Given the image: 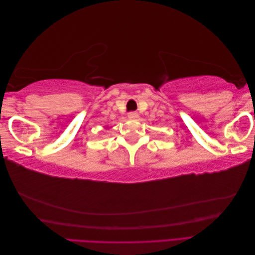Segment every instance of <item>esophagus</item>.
<instances>
[{
    "label": "esophagus",
    "mask_w": 255,
    "mask_h": 255,
    "mask_svg": "<svg viewBox=\"0 0 255 255\" xmlns=\"http://www.w3.org/2000/svg\"><path fill=\"white\" fill-rule=\"evenodd\" d=\"M128 117L129 119H137L138 118V114L135 113V112H130V113L128 114Z\"/></svg>",
    "instance_id": "34e87169"
}]
</instances>
